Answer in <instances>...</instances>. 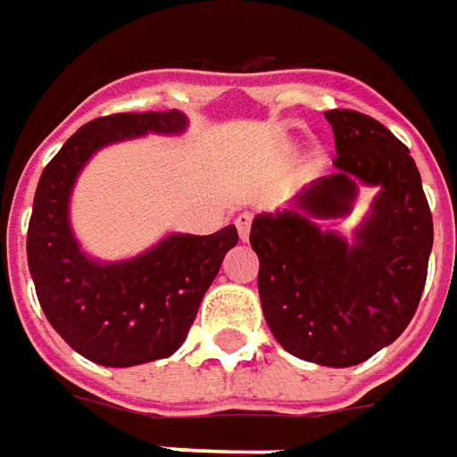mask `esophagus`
I'll use <instances>...</instances> for the list:
<instances>
[{"label": "esophagus", "mask_w": 457, "mask_h": 457, "mask_svg": "<svg viewBox=\"0 0 457 457\" xmlns=\"http://www.w3.org/2000/svg\"><path fill=\"white\" fill-rule=\"evenodd\" d=\"M235 225H237V232H240V240L245 242L247 237H250V225H253V215H250V212H242V215H237V220H235Z\"/></svg>", "instance_id": "34e87169"}]
</instances>
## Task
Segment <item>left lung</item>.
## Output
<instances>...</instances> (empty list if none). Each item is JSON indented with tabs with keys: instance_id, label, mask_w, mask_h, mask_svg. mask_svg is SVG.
<instances>
[{
	"instance_id": "1",
	"label": "left lung",
	"mask_w": 457,
	"mask_h": 457,
	"mask_svg": "<svg viewBox=\"0 0 457 457\" xmlns=\"http://www.w3.org/2000/svg\"><path fill=\"white\" fill-rule=\"evenodd\" d=\"M335 175L310 182L293 210L257 215L250 245L270 333L290 355L350 368L398 340L418 310L433 250V215L411 150L355 110L325 112ZM358 184L380 187L353 243L318 219L345 216Z\"/></svg>"
}]
</instances>
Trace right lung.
I'll return each instance as SVG.
<instances>
[{
    "instance_id": "obj_1",
    "label": "right lung",
    "mask_w": 457,
    "mask_h": 457,
    "mask_svg": "<svg viewBox=\"0 0 457 457\" xmlns=\"http://www.w3.org/2000/svg\"><path fill=\"white\" fill-rule=\"evenodd\" d=\"M185 127L187 117L177 110L97 117L64 142L39 177L27 232L34 290L62 340L97 365L129 368L179 350L237 245V228L228 225L215 235H170L124 262H97L74 240L70 195L87 160L112 142Z\"/></svg>"
}]
</instances>
